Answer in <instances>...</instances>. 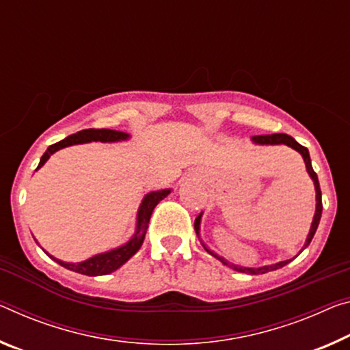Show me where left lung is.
<instances>
[{"label":"left lung","mask_w":350,"mask_h":350,"mask_svg":"<svg viewBox=\"0 0 350 350\" xmlns=\"http://www.w3.org/2000/svg\"><path fill=\"white\" fill-rule=\"evenodd\" d=\"M252 140L255 143H258V145H286V146H291L293 149H296L297 152H301V155L304 157V162L305 166H307V171L310 177H312L313 182H314V188H316V213H314V218H313V223H312V229H310V234L307 237V241H305V246L307 247L310 245V241L313 240L314 237V232L318 229V224H319V219H321V213H323V195H321V188H319V180H318V176L313 171V166H312V160H310V154H308V149L299 145V143L295 140V138L286 135V134H271V135H254ZM199 221H201V215L198 216L196 221H195V230L196 234L199 235ZM205 247V245H202ZM205 251L208 254H212L213 257H216L219 260V262H223L224 265L230 266V268H234L235 271H240V273H249V274H265V273H269V271H274V269H279L282 266H285L291 262V260H285V262H280V263H275V265H269V266H263V268H240V266H235V265H230L227 263L224 258L218 257V255L213 254L210 249L205 247Z\"/></svg>","instance_id":"obj_1"}]
</instances>
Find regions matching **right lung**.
Listing matches in <instances>:
<instances>
[{
	"instance_id": "obj_1",
	"label": "right lung",
	"mask_w": 350,
	"mask_h": 350,
	"mask_svg": "<svg viewBox=\"0 0 350 350\" xmlns=\"http://www.w3.org/2000/svg\"><path fill=\"white\" fill-rule=\"evenodd\" d=\"M129 137L126 132H120V131H112V129H84L76 132V134L70 135L60 140L54 145L49 146L46 149V152L42 155L40 163H38L37 170L46 162L49 159V155L54 154L59 149H62L65 146H71V145H77V143H88V142H120V140H126ZM170 190H160V191H152L149 195L145 196L143 202L140 205V210H138V216H137V232L134 238L129 243H126L124 246H121L118 249H113V251L105 252V254H99L95 255V257L85 260V262L81 263H65L60 262V260L51 257L55 260L60 266L64 268L75 271V273L84 274V275H104V274H110L120 268L121 265H124L127 260H129L132 255H134L138 249L142 247L143 240H145L146 235V229H148V223L149 218H151L152 210L155 205H157L162 199L168 195Z\"/></svg>"
}]
</instances>
